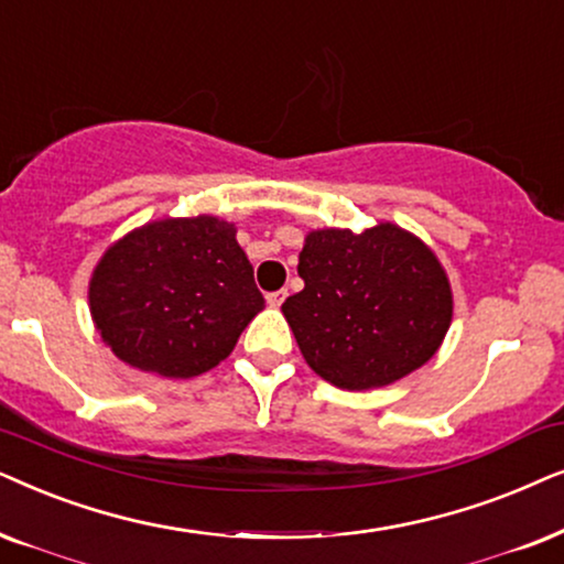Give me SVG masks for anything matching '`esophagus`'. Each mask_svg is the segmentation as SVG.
Segmentation results:
<instances>
[{"label":"esophagus","mask_w":564,"mask_h":564,"mask_svg":"<svg viewBox=\"0 0 564 564\" xmlns=\"http://www.w3.org/2000/svg\"><path fill=\"white\" fill-rule=\"evenodd\" d=\"M289 291L281 289V291H273V294H268V306H281L283 302H286Z\"/></svg>","instance_id":"1"}]
</instances>
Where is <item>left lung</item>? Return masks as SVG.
<instances>
[{
    "instance_id": "obj_1",
    "label": "left lung",
    "mask_w": 564,
    "mask_h": 564,
    "mask_svg": "<svg viewBox=\"0 0 564 564\" xmlns=\"http://www.w3.org/2000/svg\"><path fill=\"white\" fill-rule=\"evenodd\" d=\"M304 289L283 302L310 369L364 392L427 364L452 327L454 294L441 260L412 231L314 229L299 252Z\"/></svg>"
}]
</instances>
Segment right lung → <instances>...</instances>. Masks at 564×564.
Instances as JSON below:
<instances>
[{
    "label": "right lung",
    "instance_id": "1",
    "mask_svg": "<svg viewBox=\"0 0 564 564\" xmlns=\"http://www.w3.org/2000/svg\"><path fill=\"white\" fill-rule=\"evenodd\" d=\"M87 296L102 343L164 379L219 366L265 306L237 227L208 214L156 219L120 237L95 265Z\"/></svg>",
    "mask_w": 564,
    "mask_h": 564
}]
</instances>
